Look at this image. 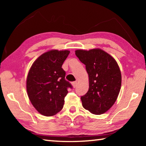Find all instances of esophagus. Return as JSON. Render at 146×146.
<instances>
[{"instance_id":"obj_1","label":"esophagus","mask_w":146,"mask_h":146,"mask_svg":"<svg viewBox=\"0 0 146 146\" xmlns=\"http://www.w3.org/2000/svg\"><path fill=\"white\" fill-rule=\"evenodd\" d=\"M72 86H73V88H75L76 87V86H77V82H72Z\"/></svg>"}]
</instances>
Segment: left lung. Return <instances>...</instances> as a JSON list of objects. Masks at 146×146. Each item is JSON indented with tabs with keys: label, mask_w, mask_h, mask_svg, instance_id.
Returning a JSON list of instances; mask_svg holds the SVG:
<instances>
[{
	"label": "left lung",
	"mask_w": 146,
	"mask_h": 146,
	"mask_svg": "<svg viewBox=\"0 0 146 146\" xmlns=\"http://www.w3.org/2000/svg\"><path fill=\"white\" fill-rule=\"evenodd\" d=\"M75 55L86 65L89 76L88 91L81 97L82 106L93 114H103L112 107L119 94V66L113 56L98 48L78 49Z\"/></svg>",
	"instance_id": "8db88e82"
}]
</instances>
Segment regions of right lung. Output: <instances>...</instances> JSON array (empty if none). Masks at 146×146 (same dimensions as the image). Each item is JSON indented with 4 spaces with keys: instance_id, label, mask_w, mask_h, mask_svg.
Returning a JSON list of instances; mask_svg holds the SVG:
<instances>
[{
    "instance_id": "right-lung-1",
    "label": "right lung",
    "mask_w": 146,
    "mask_h": 146,
    "mask_svg": "<svg viewBox=\"0 0 146 146\" xmlns=\"http://www.w3.org/2000/svg\"><path fill=\"white\" fill-rule=\"evenodd\" d=\"M70 51L50 50L43 53L32 64L26 80L29 100L36 111L46 117L53 116L62 109L68 88L62 66Z\"/></svg>"
}]
</instances>
